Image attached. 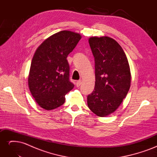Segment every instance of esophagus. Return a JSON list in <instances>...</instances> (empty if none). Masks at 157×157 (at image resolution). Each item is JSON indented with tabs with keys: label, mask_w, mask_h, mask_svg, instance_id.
Returning <instances> with one entry per match:
<instances>
[{
	"label": "esophagus",
	"mask_w": 157,
	"mask_h": 157,
	"mask_svg": "<svg viewBox=\"0 0 157 157\" xmlns=\"http://www.w3.org/2000/svg\"><path fill=\"white\" fill-rule=\"evenodd\" d=\"M81 84H82V80H78V81L77 82V86H80V85H81Z\"/></svg>",
	"instance_id": "34e87169"
}]
</instances>
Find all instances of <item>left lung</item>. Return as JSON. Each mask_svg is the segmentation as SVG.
Listing matches in <instances>:
<instances>
[{"label": "left lung", "mask_w": 157, "mask_h": 157, "mask_svg": "<svg viewBox=\"0 0 157 157\" xmlns=\"http://www.w3.org/2000/svg\"><path fill=\"white\" fill-rule=\"evenodd\" d=\"M89 44L95 60L96 82L87 97L89 109L106 117L119 107L130 87L128 61L122 47L108 36L91 37Z\"/></svg>", "instance_id": "left-lung-1"}]
</instances>
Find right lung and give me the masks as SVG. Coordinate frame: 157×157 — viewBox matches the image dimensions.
Instances as JSON below:
<instances>
[{
  "label": "right lung",
  "mask_w": 157,
  "mask_h": 157,
  "mask_svg": "<svg viewBox=\"0 0 157 157\" xmlns=\"http://www.w3.org/2000/svg\"><path fill=\"white\" fill-rule=\"evenodd\" d=\"M80 39L78 33L62 31L46 39L35 52L28 84L36 103L46 110L62 105L65 96L74 87L67 58Z\"/></svg>",
  "instance_id": "add662e5"
}]
</instances>
